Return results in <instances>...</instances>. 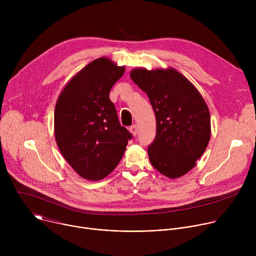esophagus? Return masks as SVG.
Here are the masks:
<instances>
[{
  "mask_svg": "<svg viewBox=\"0 0 256 256\" xmlns=\"http://www.w3.org/2000/svg\"><path fill=\"white\" fill-rule=\"evenodd\" d=\"M130 132H132V136H136V134H138V128H136V124H134V126H132L130 128Z\"/></svg>",
  "mask_w": 256,
  "mask_h": 256,
  "instance_id": "1",
  "label": "esophagus"
}]
</instances>
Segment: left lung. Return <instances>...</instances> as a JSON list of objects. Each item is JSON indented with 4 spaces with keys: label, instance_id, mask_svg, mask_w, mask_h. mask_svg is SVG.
<instances>
[{
    "label": "left lung",
    "instance_id": "8db88e82",
    "mask_svg": "<svg viewBox=\"0 0 256 256\" xmlns=\"http://www.w3.org/2000/svg\"><path fill=\"white\" fill-rule=\"evenodd\" d=\"M130 78L148 95L156 116V138L148 147L151 164L171 179L186 174L210 138V112L202 96L172 68H134Z\"/></svg>",
    "mask_w": 256,
    "mask_h": 256
}]
</instances>
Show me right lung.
<instances>
[{
	"label": "right lung",
	"instance_id": "add662e5",
	"mask_svg": "<svg viewBox=\"0 0 256 256\" xmlns=\"http://www.w3.org/2000/svg\"><path fill=\"white\" fill-rule=\"evenodd\" d=\"M112 60L88 64L64 86L54 108L58 147L81 177L97 181L122 160L132 134L122 126L109 92L124 72Z\"/></svg>",
	"mask_w": 256,
	"mask_h": 256
}]
</instances>
